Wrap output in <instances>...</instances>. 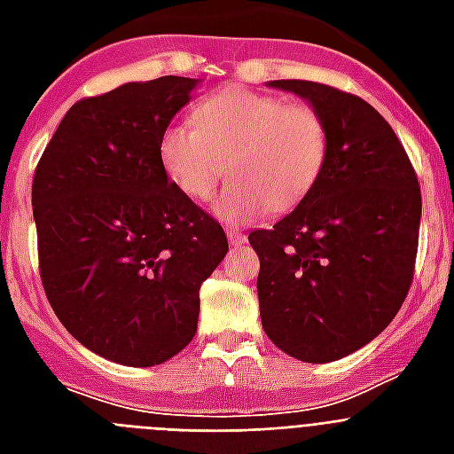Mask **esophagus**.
I'll return each instance as SVG.
<instances>
[{
	"label": "esophagus",
	"mask_w": 454,
	"mask_h": 454,
	"mask_svg": "<svg viewBox=\"0 0 454 454\" xmlns=\"http://www.w3.org/2000/svg\"><path fill=\"white\" fill-rule=\"evenodd\" d=\"M228 240H231V245H242L247 240V235L242 233L240 228H228Z\"/></svg>",
	"instance_id": "1"
}]
</instances>
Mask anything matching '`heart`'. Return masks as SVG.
Returning <instances> with one entry per match:
<instances>
[{
	"mask_svg": "<svg viewBox=\"0 0 454 454\" xmlns=\"http://www.w3.org/2000/svg\"><path fill=\"white\" fill-rule=\"evenodd\" d=\"M195 122L164 127L160 164L181 195L205 202L228 162L233 181L214 209L231 223L299 205L327 167L330 124L310 103L226 87L198 103Z\"/></svg>",
	"mask_w": 454,
	"mask_h": 454,
	"instance_id": "heart-1",
	"label": "heart"
}]
</instances>
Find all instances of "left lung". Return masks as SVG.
<instances>
[{"mask_svg":"<svg viewBox=\"0 0 454 454\" xmlns=\"http://www.w3.org/2000/svg\"><path fill=\"white\" fill-rule=\"evenodd\" d=\"M330 124V157L313 191L270 231H252L263 332L292 358L330 363L372 341L415 276L422 191L391 124L360 96L276 80Z\"/></svg>","mask_w":454,"mask_h":454,"instance_id":"1","label":"left lung"}]
</instances>
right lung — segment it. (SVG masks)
<instances>
[{"label": "right lung", "mask_w": 454, "mask_h": 454, "mask_svg": "<svg viewBox=\"0 0 454 454\" xmlns=\"http://www.w3.org/2000/svg\"><path fill=\"white\" fill-rule=\"evenodd\" d=\"M195 80L157 77L67 110L32 178L39 276L70 334L103 358L160 365L198 332L221 223L171 185L160 137Z\"/></svg>", "instance_id": "obj_1"}]
</instances>
